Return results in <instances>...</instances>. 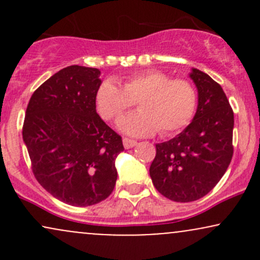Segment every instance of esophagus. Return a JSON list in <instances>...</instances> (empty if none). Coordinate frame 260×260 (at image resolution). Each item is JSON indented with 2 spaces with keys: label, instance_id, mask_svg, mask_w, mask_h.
<instances>
[{
  "label": "esophagus",
  "instance_id": "esophagus-1",
  "mask_svg": "<svg viewBox=\"0 0 260 260\" xmlns=\"http://www.w3.org/2000/svg\"><path fill=\"white\" fill-rule=\"evenodd\" d=\"M136 144H137V140L131 139V138H123V145L126 149L133 148Z\"/></svg>",
  "mask_w": 260,
  "mask_h": 260
}]
</instances>
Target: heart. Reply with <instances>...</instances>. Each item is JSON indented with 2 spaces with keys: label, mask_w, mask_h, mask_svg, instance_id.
Here are the masks:
<instances>
[{
  "label": "heart",
  "mask_w": 260,
  "mask_h": 260,
  "mask_svg": "<svg viewBox=\"0 0 260 260\" xmlns=\"http://www.w3.org/2000/svg\"><path fill=\"white\" fill-rule=\"evenodd\" d=\"M138 103L139 111L120 121V128L131 136H150L159 131L168 137L181 132L194 117L198 94L187 79H172L157 70L127 76L122 86L106 79L95 92L96 111L105 121H116Z\"/></svg>",
  "instance_id": "obj_1"
}]
</instances>
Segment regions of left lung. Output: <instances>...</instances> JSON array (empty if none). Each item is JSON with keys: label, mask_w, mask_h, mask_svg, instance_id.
Listing matches in <instances>:
<instances>
[{"label": "left lung", "mask_w": 260, "mask_h": 260, "mask_svg": "<svg viewBox=\"0 0 260 260\" xmlns=\"http://www.w3.org/2000/svg\"><path fill=\"white\" fill-rule=\"evenodd\" d=\"M189 77L198 89L194 118L177 137L156 144L149 170L157 192L180 203L208 194L234 155V111L221 85L196 68Z\"/></svg>", "instance_id": "obj_1"}]
</instances>
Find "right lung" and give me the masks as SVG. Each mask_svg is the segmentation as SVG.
Masks as SVG:
<instances>
[{
    "label": "right lung",
    "mask_w": 260,
    "mask_h": 260,
    "mask_svg": "<svg viewBox=\"0 0 260 260\" xmlns=\"http://www.w3.org/2000/svg\"><path fill=\"white\" fill-rule=\"evenodd\" d=\"M98 68L70 66L32 92L23 123L35 178L50 194L73 207L105 201L117 180L120 134L96 113Z\"/></svg>",
    "instance_id": "right-lung-1"
}]
</instances>
